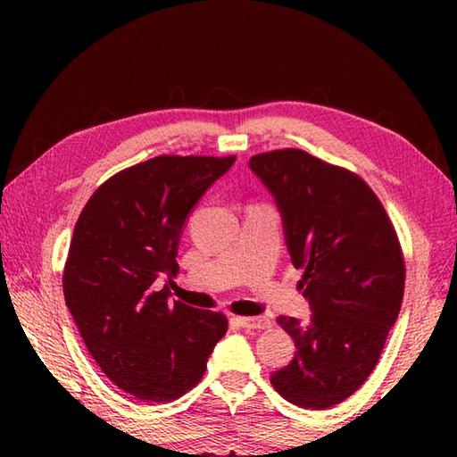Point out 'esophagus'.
Returning <instances> with one entry per match:
<instances>
[{
	"label": "esophagus",
	"mask_w": 457,
	"mask_h": 457,
	"mask_svg": "<svg viewBox=\"0 0 457 457\" xmlns=\"http://www.w3.org/2000/svg\"><path fill=\"white\" fill-rule=\"evenodd\" d=\"M236 320H237V324L245 329H269L270 326H273L269 316H251V318L239 316Z\"/></svg>",
	"instance_id": "obj_1"
}]
</instances>
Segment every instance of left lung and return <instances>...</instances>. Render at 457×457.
Instances as JSON below:
<instances>
[{
	"label": "left lung",
	"mask_w": 457,
	"mask_h": 457,
	"mask_svg": "<svg viewBox=\"0 0 457 457\" xmlns=\"http://www.w3.org/2000/svg\"><path fill=\"white\" fill-rule=\"evenodd\" d=\"M283 213L310 324L278 316L296 355L270 385L300 409L324 411L371 375L404 295V257L391 218L359 174L303 149L251 157Z\"/></svg>",
	"instance_id": "8db88e82"
}]
</instances>
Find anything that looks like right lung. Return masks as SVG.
Instances as JSON below:
<instances>
[{"label": "right lung", "mask_w": 457, "mask_h": 457, "mask_svg": "<svg viewBox=\"0 0 457 457\" xmlns=\"http://www.w3.org/2000/svg\"><path fill=\"white\" fill-rule=\"evenodd\" d=\"M236 157L161 154L96 190L74 226L62 290L105 377L143 403L179 399L228 332L221 312L169 303L159 277L179 273L180 234L202 194Z\"/></svg>", "instance_id": "right-lung-1"}]
</instances>
